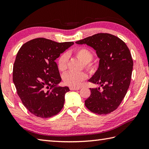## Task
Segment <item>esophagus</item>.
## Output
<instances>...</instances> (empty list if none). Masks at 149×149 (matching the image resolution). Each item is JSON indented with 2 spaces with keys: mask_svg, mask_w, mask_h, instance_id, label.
<instances>
[{
  "mask_svg": "<svg viewBox=\"0 0 149 149\" xmlns=\"http://www.w3.org/2000/svg\"><path fill=\"white\" fill-rule=\"evenodd\" d=\"M70 89L71 90H79L80 88L79 87H70Z\"/></svg>",
  "mask_w": 149,
  "mask_h": 149,
  "instance_id": "esophagus-1",
  "label": "esophagus"
}]
</instances>
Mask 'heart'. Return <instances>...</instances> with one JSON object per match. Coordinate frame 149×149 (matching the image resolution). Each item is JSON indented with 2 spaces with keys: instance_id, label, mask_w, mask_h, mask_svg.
I'll return each instance as SVG.
<instances>
[{
  "instance_id": "obj_1",
  "label": "heart",
  "mask_w": 149,
  "mask_h": 149,
  "mask_svg": "<svg viewBox=\"0 0 149 149\" xmlns=\"http://www.w3.org/2000/svg\"><path fill=\"white\" fill-rule=\"evenodd\" d=\"M74 55L79 59H80L84 63L85 68L90 72H95L97 68V64L92 62L93 54L89 49L82 47L75 49L74 52ZM68 63V55L67 54H61L57 60V66L60 71H65ZM87 78V75L85 72H81L78 73L69 72L63 75V81L66 85L70 86H79Z\"/></svg>"
}]
</instances>
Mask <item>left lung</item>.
<instances>
[{"instance_id": "8db88e82", "label": "left lung", "mask_w": 149, "mask_h": 149, "mask_svg": "<svg viewBox=\"0 0 149 149\" xmlns=\"http://www.w3.org/2000/svg\"><path fill=\"white\" fill-rule=\"evenodd\" d=\"M94 48L100 59L97 71L88 80L102 87L90 88L86 107L97 114H108L118 109L129 88L133 61L126 44L110 33H100L75 42Z\"/></svg>"}]
</instances>
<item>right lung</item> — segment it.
Wrapping results in <instances>:
<instances>
[{"label":"right lung","mask_w":149,"mask_h":149,"mask_svg":"<svg viewBox=\"0 0 149 149\" xmlns=\"http://www.w3.org/2000/svg\"><path fill=\"white\" fill-rule=\"evenodd\" d=\"M73 42L37 38L24 43L17 54L13 81L23 104L33 115L48 118L64 106L68 86H57L61 77L55 60Z\"/></svg>","instance_id":"obj_1"}]
</instances>
